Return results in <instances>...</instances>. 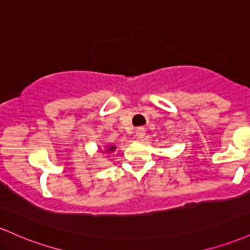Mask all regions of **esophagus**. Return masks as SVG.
I'll return each instance as SVG.
<instances>
[{
    "instance_id": "1",
    "label": "esophagus",
    "mask_w": 250,
    "mask_h": 250,
    "mask_svg": "<svg viewBox=\"0 0 250 250\" xmlns=\"http://www.w3.org/2000/svg\"><path fill=\"white\" fill-rule=\"evenodd\" d=\"M145 135H146V130H145V128H137L136 129V137L137 139H143V137H145Z\"/></svg>"
}]
</instances>
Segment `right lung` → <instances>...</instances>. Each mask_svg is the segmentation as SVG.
<instances>
[{
	"label": "right lung",
	"mask_w": 250,
	"mask_h": 250,
	"mask_svg": "<svg viewBox=\"0 0 250 250\" xmlns=\"http://www.w3.org/2000/svg\"><path fill=\"white\" fill-rule=\"evenodd\" d=\"M113 149H115V147H110V148H109V150H105V151H107V153H109V151H113Z\"/></svg>",
	"instance_id": "add662e5"
}]
</instances>
